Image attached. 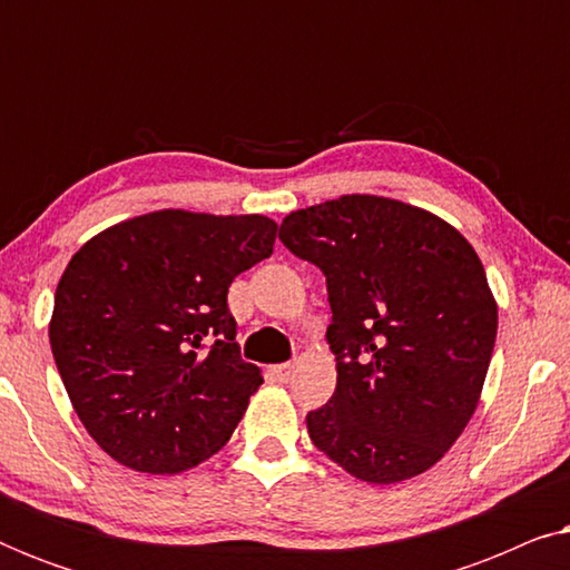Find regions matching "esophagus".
<instances>
[{"mask_svg":"<svg viewBox=\"0 0 570 570\" xmlns=\"http://www.w3.org/2000/svg\"><path fill=\"white\" fill-rule=\"evenodd\" d=\"M272 376H275L279 384H287V381L293 379V373H295V365L293 363H283V365H272Z\"/></svg>","mask_w":570,"mask_h":570,"instance_id":"obj_1","label":"esophagus"}]
</instances>
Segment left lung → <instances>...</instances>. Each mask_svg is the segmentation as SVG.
<instances>
[{"label": "left lung", "instance_id": "left-lung-1", "mask_svg": "<svg viewBox=\"0 0 570 570\" xmlns=\"http://www.w3.org/2000/svg\"><path fill=\"white\" fill-rule=\"evenodd\" d=\"M279 240L330 293L337 389L306 415L314 446L373 485L431 470L478 410L495 345L478 252L428 209L373 194L291 213Z\"/></svg>", "mask_w": 570, "mask_h": 570}]
</instances>
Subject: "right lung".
Wrapping results in <instances>:
<instances>
[{
    "label": "right lung",
    "mask_w": 570,
    "mask_h": 570,
    "mask_svg": "<svg viewBox=\"0 0 570 570\" xmlns=\"http://www.w3.org/2000/svg\"><path fill=\"white\" fill-rule=\"evenodd\" d=\"M275 233L264 215L158 209L72 256L53 295L51 353L108 456L176 474L228 443L264 381L240 361L228 287L267 259Z\"/></svg>",
    "instance_id": "right-lung-1"
}]
</instances>
